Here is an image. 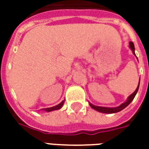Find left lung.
Segmentation results:
<instances>
[{"mask_svg": "<svg viewBox=\"0 0 149 149\" xmlns=\"http://www.w3.org/2000/svg\"><path fill=\"white\" fill-rule=\"evenodd\" d=\"M129 47H130V49L132 50V52H133V54H135V47H134V45H133V43L130 41L129 42ZM139 85H140V82H139V84H138V86L136 88V89L135 90V92L133 93H132L129 97H128V100L125 101V103H123L122 104H120V106L116 107V108H106V107H100V106H95L93 105V104L89 103V105H90L93 109L97 110L98 112H103V113H115V112H118L120 111H121L122 109H124L125 108L128 106L129 104L131 103L132 100L134 99L135 96H136V94L137 93L138 91V88H139Z\"/></svg>", "mask_w": 149, "mask_h": 149, "instance_id": "1", "label": "left lung"}]
</instances>
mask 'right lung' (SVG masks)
I'll return each mask as SVG.
<instances>
[{
    "instance_id": "right-lung-1",
    "label": "right lung",
    "mask_w": 149,
    "mask_h": 149,
    "mask_svg": "<svg viewBox=\"0 0 149 149\" xmlns=\"http://www.w3.org/2000/svg\"><path fill=\"white\" fill-rule=\"evenodd\" d=\"M64 103H65V100H63L62 102H61V103L59 104L56 105V106L51 107V108H47V109H44V110H45V111H46V112H51V111H53V110L60 109H61V108L62 107V105H63V104Z\"/></svg>"
}]
</instances>
